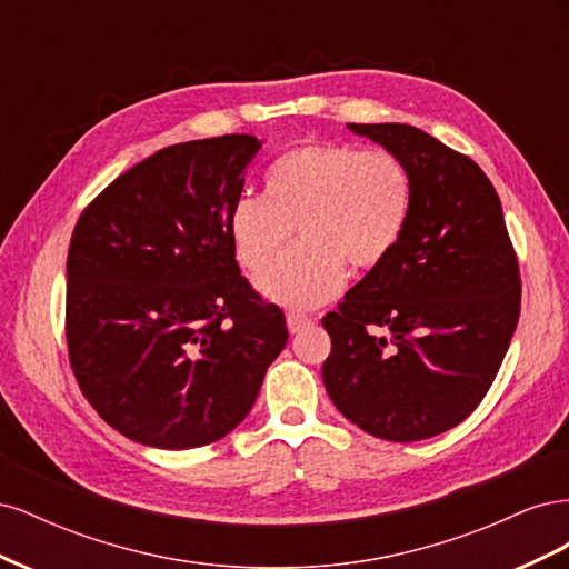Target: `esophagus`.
Returning a JSON list of instances; mask_svg holds the SVG:
<instances>
[{"instance_id":"1","label":"esophagus","mask_w":569,"mask_h":569,"mask_svg":"<svg viewBox=\"0 0 569 569\" xmlns=\"http://www.w3.org/2000/svg\"><path fill=\"white\" fill-rule=\"evenodd\" d=\"M308 325H313V318L311 316H303V313H287V327H289V332L295 335V332H301L303 327H308Z\"/></svg>"}]
</instances>
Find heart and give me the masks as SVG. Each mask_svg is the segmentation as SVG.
I'll return each mask as SVG.
<instances>
[{"mask_svg":"<svg viewBox=\"0 0 569 569\" xmlns=\"http://www.w3.org/2000/svg\"><path fill=\"white\" fill-rule=\"evenodd\" d=\"M266 192L234 201L230 234L239 263L258 272L299 228V242L256 282L268 299L289 308H313L335 297L347 266H382L399 247L412 206L410 170L396 153L343 142L287 151L268 170Z\"/></svg>","mask_w":569,"mask_h":569,"instance_id":"b5f03b06","label":"heart"}]
</instances>
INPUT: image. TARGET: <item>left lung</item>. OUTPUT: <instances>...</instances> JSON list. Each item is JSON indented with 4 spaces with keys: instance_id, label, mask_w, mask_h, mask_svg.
Listing matches in <instances>:
<instances>
[{
    "instance_id": "8db88e82",
    "label": "left lung",
    "mask_w": 569,
    "mask_h": 569,
    "mask_svg": "<svg viewBox=\"0 0 569 569\" xmlns=\"http://www.w3.org/2000/svg\"><path fill=\"white\" fill-rule=\"evenodd\" d=\"M412 180L399 247L322 318V382L339 412L387 441L460 425L485 399L520 318V263L501 199L470 157L403 123H351Z\"/></svg>"
}]
</instances>
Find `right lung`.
I'll list each match as a JSON object with an SVG mask.
<instances>
[{
    "instance_id": "add662e5",
    "label": "right lung",
    "mask_w": 569,
    "mask_h": 569,
    "mask_svg": "<svg viewBox=\"0 0 569 569\" xmlns=\"http://www.w3.org/2000/svg\"><path fill=\"white\" fill-rule=\"evenodd\" d=\"M258 149L251 134L166 147L76 222L68 360L101 420L132 441L184 451L222 439L284 349V313L239 274L230 234Z\"/></svg>"
}]
</instances>
